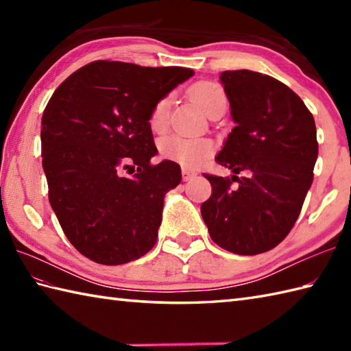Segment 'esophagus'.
I'll list each match as a JSON object with an SVG mask.
<instances>
[{
    "instance_id": "34e87169",
    "label": "esophagus",
    "mask_w": 351,
    "mask_h": 351,
    "mask_svg": "<svg viewBox=\"0 0 351 351\" xmlns=\"http://www.w3.org/2000/svg\"><path fill=\"white\" fill-rule=\"evenodd\" d=\"M196 176H197V171H196V170L182 167V180H184L185 182H187V181H193Z\"/></svg>"
}]
</instances>
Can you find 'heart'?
<instances>
[{"label": "heart", "mask_w": 351, "mask_h": 351, "mask_svg": "<svg viewBox=\"0 0 351 351\" xmlns=\"http://www.w3.org/2000/svg\"><path fill=\"white\" fill-rule=\"evenodd\" d=\"M190 95L193 101L202 108L208 116H211L215 110L226 107L225 90L213 83V81H200V83L191 87ZM170 96H162L156 101L149 114V126L154 132H164L169 126L170 114ZM215 151V145L211 138L206 137H182V136H167L161 140L160 154L166 160L175 161L184 167H196Z\"/></svg>", "instance_id": "1"}]
</instances>
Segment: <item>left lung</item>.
Here are the masks:
<instances>
[{
    "instance_id": "obj_1",
    "label": "left lung",
    "mask_w": 351,
    "mask_h": 351,
    "mask_svg": "<svg viewBox=\"0 0 351 351\" xmlns=\"http://www.w3.org/2000/svg\"><path fill=\"white\" fill-rule=\"evenodd\" d=\"M220 80L237 126L215 161L234 175L204 173L213 191L200 213L221 249L258 255L283 241L302 211L318 156L315 121L273 77L241 69Z\"/></svg>"
}]
</instances>
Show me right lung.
<instances>
[{
    "label": "right lung",
    "mask_w": 351,
    "mask_h": 351,
    "mask_svg": "<svg viewBox=\"0 0 351 351\" xmlns=\"http://www.w3.org/2000/svg\"><path fill=\"white\" fill-rule=\"evenodd\" d=\"M193 69L96 60L66 78L42 116V166L58 223L81 255L121 265L151 250L166 191L181 182L156 154L149 114ZM125 168L134 173L125 178Z\"/></svg>",
    "instance_id": "right-lung-1"
}]
</instances>
